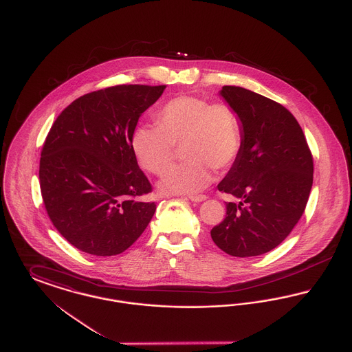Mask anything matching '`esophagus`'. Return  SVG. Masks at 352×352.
Here are the masks:
<instances>
[{"mask_svg":"<svg viewBox=\"0 0 352 352\" xmlns=\"http://www.w3.org/2000/svg\"><path fill=\"white\" fill-rule=\"evenodd\" d=\"M206 198H207L206 195H190V197H188V199H190V201H197V203L206 201Z\"/></svg>","mask_w":352,"mask_h":352,"instance_id":"1","label":"esophagus"}]
</instances>
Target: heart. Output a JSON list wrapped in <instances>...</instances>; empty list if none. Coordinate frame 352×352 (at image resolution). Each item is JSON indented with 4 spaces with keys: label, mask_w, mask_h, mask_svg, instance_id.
<instances>
[{
    "label": "heart",
    "mask_w": 352,
    "mask_h": 352,
    "mask_svg": "<svg viewBox=\"0 0 352 352\" xmlns=\"http://www.w3.org/2000/svg\"><path fill=\"white\" fill-rule=\"evenodd\" d=\"M155 124L140 125L132 134V151L140 165L162 174L182 145L184 164L168 168L158 184L166 195H188L201 191L212 179L211 168H230L241 142V122L226 102L184 95L170 99L155 113Z\"/></svg>",
    "instance_id": "1"
}]
</instances>
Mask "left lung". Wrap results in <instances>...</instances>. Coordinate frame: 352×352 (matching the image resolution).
<instances>
[{
    "mask_svg": "<svg viewBox=\"0 0 352 352\" xmlns=\"http://www.w3.org/2000/svg\"><path fill=\"white\" fill-rule=\"evenodd\" d=\"M220 96L240 118L243 142L218 188L240 201L227 203L211 237L234 257L260 256L280 245L301 219L313 155L298 121L281 104L234 85H224Z\"/></svg>",
    "mask_w": 352,
    "mask_h": 352,
    "instance_id": "1",
    "label": "left lung"
}]
</instances>
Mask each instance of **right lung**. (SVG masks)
Here are the masks:
<instances>
[{
    "mask_svg": "<svg viewBox=\"0 0 352 352\" xmlns=\"http://www.w3.org/2000/svg\"><path fill=\"white\" fill-rule=\"evenodd\" d=\"M166 85L122 84L72 101L55 120L41 153L39 184L54 227L95 256L128 250L145 231L155 203L132 151L140 116Z\"/></svg>",
    "mask_w": 352,
    "mask_h": 352,
    "instance_id": "add662e5",
    "label": "right lung"
}]
</instances>
